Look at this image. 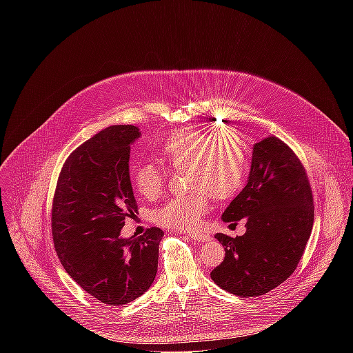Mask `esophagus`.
Wrapping results in <instances>:
<instances>
[{
	"instance_id": "obj_1",
	"label": "esophagus",
	"mask_w": 353,
	"mask_h": 353,
	"mask_svg": "<svg viewBox=\"0 0 353 353\" xmlns=\"http://www.w3.org/2000/svg\"><path fill=\"white\" fill-rule=\"evenodd\" d=\"M191 239L196 240V241H208L210 240V234L205 232H194V233H187Z\"/></svg>"
}]
</instances>
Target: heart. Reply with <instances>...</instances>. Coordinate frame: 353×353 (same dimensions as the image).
<instances>
[{"label":"heart","mask_w":353,"mask_h":353,"mask_svg":"<svg viewBox=\"0 0 353 353\" xmlns=\"http://www.w3.org/2000/svg\"><path fill=\"white\" fill-rule=\"evenodd\" d=\"M163 161L173 169H187L188 192L170 198L155 214L159 225L174 230H191L199 223L211 195L225 201L234 196L248 176V148L243 135L232 128L207 132L183 128L172 132L161 145ZM135 190L155 198L163 190L166 170L157 162H141L131 168Z\"/></svg>","instance_id":"heart-1"}]
</instances>
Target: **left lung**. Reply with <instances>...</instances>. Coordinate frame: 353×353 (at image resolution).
Masks as SVG:
<instances>
[{
    "label": "left lung",
    "mask_w": 353,
    "mask_h": 353,
    "mask_svg": "<svg viewBox=\"0 0 353 353\" xmlns=\"http://www.w3.org/2000/svg\"><path fill=\"white\" fill-rule=\"evenodd\" d=\"M245 219V233H216L225 259L211 272L223 290L243 297L264 294L296 270L314 221L313 194L306 170L279 138L253 148L245 187L225 210L223 222Z\"/></svg>",
    "instance_id": "obj_1"
}]
</instances>
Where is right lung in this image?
Instances as JSON below:
<instances>
[{"instance_id": "right-lung-1", "label": "right lung", "mask_w": 353, "mask_h": 353, "mask_svg": "<svg viewBox=\"0 0 353 353\" xmlns=\"http://www.w3.org/2000/svg\"><path fill=\"white\" fill-rule=\"evenodd\" d=\"M135 125H112L67 158L53 198L52 233L60 263L89 294L124 306L152 285L163 230L150 228L121 239L127 216L138 211L130 180Z\"/></svg>"}]
</instances>
